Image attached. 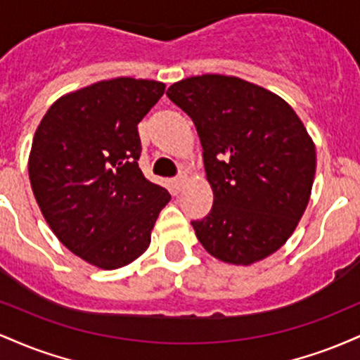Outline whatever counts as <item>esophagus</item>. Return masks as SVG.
I'll list each match as a JSON object with an SVG mask.
<instances>
[{"mask_svg": "<svg viewBox=\"0 0 360 360\" xmlns=\"http://www.w3.org/2000/svg\"><path fill=\"white\" fill-rule=\"evenodd\" d=\"M188 181H189V176L186 174V172H181V174L177 176L176 179H174V184H176V188H177V189H183V188H184V184L188 183Z\"/></svg>", "mask_w": 360, "mask_h": 360, "instance_id": "esophagus-1", "label": "esophagus"}]
</instances>
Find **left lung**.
Listing matches in <instances>:
<instances>
[{
  "label": "left lung",
  "mask_w": 360,
  "mask_h": 360,
  "mask_svg": "<svg viewBox=\"0 0 360 360\" xmlns=\"http://www.w3.org/2000/svg\"><path fill=\"white\" fill-rule=\"evenodd\" d=\"M167 96L191 117L213 208L191 221L213 257L250 266L286 243L307 210L315 143L278 94L235 76L203 74L174 82Z\"/></svg>",
  "instance_id": "8db88e82"
}]
</instances>
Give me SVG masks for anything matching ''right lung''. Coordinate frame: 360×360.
<instances>
[{"label":"right lung","instance_id":"add662e5","mask_svg":"<svg viewBox=\"0 0 360 360\" xmlns=\"http://www.w3.org/2000/svg\"><path fill=\"white\" fill-rule=\"evenodd\" d=\"M164 91L134 77L94 82L60 96L35 131L28 176L40 212L62 245L100 269L140 257L171 200L139 167L137 125Z\"/></svg>","mask_w":360,"mask_h":360}]
</instances>
